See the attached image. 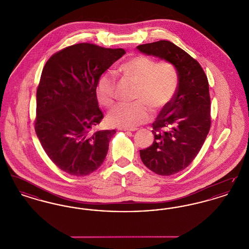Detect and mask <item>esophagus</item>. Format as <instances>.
Returning <instances> with one entry per match:
<instances>
[{
    "label": "esophagus",
    "mask_w": 249,
    "mask_h": 249,
    "mask_svg": "<svg viewBox=\"0 0 249 249\" xmlns=\"http://www.w3.org/2000/svg\"><path fill=\"white\" fill-rule=\"evenodd\" d=\"M121 130H124V131H135V130H137L136 128H134V129H120Z\"/></svg>",
    "instance_id": "34e87169"
}]
</instances>
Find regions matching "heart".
I'll use <instances>...</instances> for the list:
<instances>
[{
	"label": "heart",
	"instance_id": "1",
	"mask_svg": "<svg viewBox=\"0 0 249 249\" xmlns=\"http://www.w3.org/2000/svg\"><path fill=\"white\" fill-rule=\"evenodd\" d=\"M119 70L138 83L135 103H120L107 114L112 126L131 129L148 121L151 113L147 107L160 111L167 107L175 97L178 87V74L169 62H157L154 59L138 55L123 62ZM116 80L111 72L103 73L97 83L96 96L106 107L115 99Z\"/></svg>",
	"mask_w": 249,
	"mask_h": 249
}]
</instances>
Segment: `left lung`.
<instances>
[{
  "instance_id": "left-lung-1",
  "label": "left lung",
  "mask_w": 249,
  "mask_h": 249,
  "mask_svg": "<svg viewBox=\"0 0 249 249\" xmlns=\"http://www.w3.org/2000/svg\"><path fill=\"white\" fill-rule=\"evenodd\" d=\"M136 48L145 55L164 59L178 71L176 95L152 124L154 142L140 150L142 163L149 170L160 176H172L190 165L210 130L207 76L196 59L170 41Z\"/></svg>"
}]
</instances>
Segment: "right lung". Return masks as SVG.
Segmentation results:
<instances>
[{"instance_id": "add662e5", "label": "right lung", "mask_w": 249, "mask_h": 249, "mask_svg": "<svg viewBox=\"0 0 249 249\" xmlns=\"http://www.w3.org/2000/svg\"><path fill=\"white\" fill-rule=\"evenodd\" d=\"M125 53L81 43L54 54L43 69L36 92V134L49 159L71 176H88L106 160L116 130H95L104 118L96 87Z\"/></svg>"}]
</instances>
